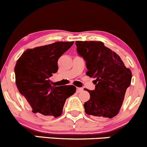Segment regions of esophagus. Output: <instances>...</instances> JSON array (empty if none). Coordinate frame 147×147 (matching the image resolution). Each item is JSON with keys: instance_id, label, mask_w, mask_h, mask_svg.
I'll use <instances>...</instances> for the list:
<instances>
[{"instance_id": "esophagus-1", "label": "esophagus", "mask_w": 147, "mask_h": 147, "mask_svg": "<svg viewBox=\"0 0 147 147\" xmlns=\"http://www.w3.org/2000/svg\"><path fill=\"white\" fill-rule=\"evenodd\" d=\"M82 91H83V88H82V87H77V92H78V93L82 92Z\"/></svg>"}]
</instances>
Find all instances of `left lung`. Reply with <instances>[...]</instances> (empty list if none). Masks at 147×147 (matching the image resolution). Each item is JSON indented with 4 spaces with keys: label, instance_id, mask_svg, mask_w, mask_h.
<instances>
[{
    "label": "left lung",
    "instance_id": "left-lung-1",
    "mask_svg": "<svg viewBox=\"0 0 147 147\" xmlns=\"http://www.w3.org/2000/svg\"><path fill=\"white\" fill-rule=\"evenodd\" d=\"M78 54L86 61V75L94 78V90H88L90 100L84 111L94 118H112L119 112L127 89L131 81V72L120 57L100 41H76Z\"/></svg>",
    "mask_w": 147,
    "mask_h": 147
}]
</instances>
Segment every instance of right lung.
Masks as SVG:
<instances>
[{"mask_svg":"<svg viewBox=\"0 0 147 147\" xmlns=\"http://www.w3.org/2000/svg\"><path fill=\"white\" fill-rule=\"evenodd\" d=\"M73 43L55 42L27 49L17 60L14 69L16 86L38 116L58 117L67 99L76 91L74 85L52 86L50 80L58 70V59Z\"/></svg>","mask_w":147,"mask_h":147,"instance_id":"add662e5","label":"right lung"}]
</instances>
